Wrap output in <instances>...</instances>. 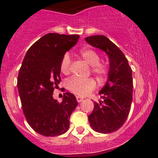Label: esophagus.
<instances>
[{"instance_id":"esophagus-1","label":"esophagus","mask_w":158,"mask_h":158,"mask_svg":"<svg viewBox=\"0 0 158 158\" xmlns=\"http://www.w3.org/2000/svg\"><path fill=\"white\" fill-rule=\"evenodd\" d=\"M84 99L83 97H81V96H76V100H77L78 102H81L82 100Z\"/></svg>"}]
</instances>
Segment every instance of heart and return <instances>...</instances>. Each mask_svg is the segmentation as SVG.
<instances>
[{
  "label": "heart",
  "mask_w": 158,
  "mask_h": 158,
  "mask_svg": "<svg viewBox=\"0 0 158 158\" xmlns=\"http://www.w3.org/2000/svg\"><path fill=\"white\" fill-rule=\"evenodd\" d=\"M79 56L87 64L90 66V69L98 79H104L109 73V66L105 62L99 61L98 52L95 49L85 47L79 51ZM60 71L66 75L69 73L71 68V60L69 54H65L60 63ZM66 88L70 92L79 95H87L95 88V82L92 79H80L76 77L70 78L66 82Z\"/></svg>",
  "instance_id": "obj_1"
}]
</instances>
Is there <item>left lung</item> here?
I'll list each match as a JSON object with an SVG mask.
<instances>
[{"mask_svg": "<svg viewBox=\"0 0 158 158\" xmlns=\"http://www.w3.org/2000/svg\"><path fill=\"white\" fill-rule=\"evenodd\" d=\"M91 46L105 51L109 58L107 82L99 92L102 101L94 103L89 122L94 131L109 134L118 130L128 118L132 102V70L121 49L106 36L85 38Z\"/></svg>", "mask_w": 158, "mask_h": 158, "instance_id": "1", "label": "left lung"}]
</instances>
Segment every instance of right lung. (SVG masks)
Listing matches in <instances>:
<instances>
[{"label": "right lung", "instance_id": "obj_1", "mask_svg": "<svg viewBox=\"0 0 158 158\" xmlns=\"http://www.w3.org/2000/svg\"><path fill=\"white\" fill-rule=\"evenodd\" d=\"M79 38V35L55 33L44 35L28 49L19 71L17 88L23 114L30 126L44 136L67 131L70 115L78 105L69 92L63 94L62 102L52 94L61 81L62 59Z\"/></svg>", "mask_w": 158, "mask_h": 158}]
</instances>
